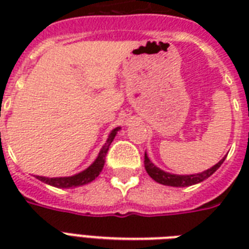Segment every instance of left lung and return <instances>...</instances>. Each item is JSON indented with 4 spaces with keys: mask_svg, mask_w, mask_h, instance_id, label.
Instances as JSON below:
<instances>
[{
    "mask_svg": "<svg viewBox=\"0 0 249 249\" xmlns=\"http://www.w3.org/2000/svg\"><path fill=\"white\" fill-rule=\"evenodd\" d=\"M224 160L225 158L221 159L216 165H213L212 168H209V169L204 170L201 173L190 174V176H178V174H172L168 173V172H164V170H161L156 165H154L151 160L148 159L147 154H144V168H146V172L148 173V176L154 181L158 182V183H161V185L165 186H173V187H186V186L196 185L199 182H203L204 179L211 177L220 168L221 164L224 163Z\"/></svg>",
    "mask_w": 249,
    "mask_h": 249,
    "instance_id": "left-lung-1",
    "label": "left lung"
}]
</instances>
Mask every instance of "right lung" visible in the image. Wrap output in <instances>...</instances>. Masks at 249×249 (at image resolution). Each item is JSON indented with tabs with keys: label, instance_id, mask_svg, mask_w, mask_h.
<instances>
[{
	"label": "right lung",
	"instance_id": "add662e5",
	"mask_svg": "<svg viewBox=\"0 0 249 249\" xmlns=\"http://www.w3.org/2000/svg\"><path fill=\"white\" fill-rule=\"evenodd\" d=\"M120 130V128H115L112 132L109 133L108 138L106 141L105 146L102 147V150L99 151V155L95 159L89 168H86L85 170L80 172V173L75 174V176H71V177H56V178H49V177H41V176H37V178L40 181L45 182L50 186H54V187H58V189H70V187H76V186H83L89 183V182L94 181L95 178L99 176V173L103 169V165L106 163V155H107V151H108L109 144L113 141L116 133Z\"/></svg>",
	"mask_w": 249,
	"mask_h": 249
}]
</instances>
